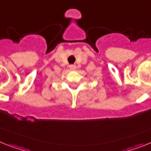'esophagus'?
Masks as SVG:
<instances>
[{"mask_svg":"<svg viewBox=\"0 0 151 151\" xmlns=\"http://www.w3.org/2000/svg\"><path fill=\"white\" fill-rule=\"evenodd\" d=\"M69 68H70V70H74L76 69L75 65H70V66H69Z\"/></svg>","mask_w":151,"mask_h":151,"instance_id":"esophagus-1","label":"esophagus"}]
</instances>
